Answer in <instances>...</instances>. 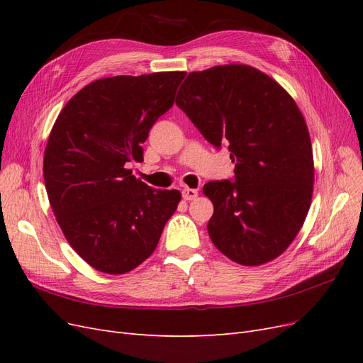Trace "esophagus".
<instances>
[{
  "mask_svg": "<svg viewBox=\"0 0 363 363\" xmlns=\"http://www.w3.org/2000/svg\"><path fill=\"white\" fill-rule=\"evenodd\" d=\"M182 195H183V199H184L186 201H191V200H195L196 196H199V191L192 189V188H184V189L182 191Z\"/></svg>",
  "mask_w": 363,
  "mask_h": 363,
  "instance_id": "34e87169",
  "label": "esophagus"
}]
</instances>
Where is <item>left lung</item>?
<instances>
[{"label": "left lung", "instance_id": "obj_1", "mask_svg": "<svg viewBox=\"0 0 363 363\" xmlns=\"http://www.w3.org/2000/svg\"><path fill=\"white\" fill-rule=\"evenodd\" d=\"M175 104L213 147L228 145L235 162V182L203 188L213 203V245L245 267L277 259L298 235L313 194L311 136L294 98L265 72L228 63L189 72Z\"/></svg>", "mask_w": 363, "mask_h": 363}]
</instances>
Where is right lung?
<instances>
[{
    "instance_id": "add662e5",
    "label": "right lung",
    "mask_w": 363,
    "mask_h": 363,
    "mask_svg": "<svg viewBox=\"0 0 363 363\" xmlns=\"http://www.w3.org/2000/svg\"><path fill=\"white\" fill-rule=\"evenodd\" d=\"M184 71L116 75L77 92L54 123L43 155L51 208L86 263L125 274L156 250L177 211V189H152L131 175L157 118L174 104Z\"/></svg>"
}]
</instances>
